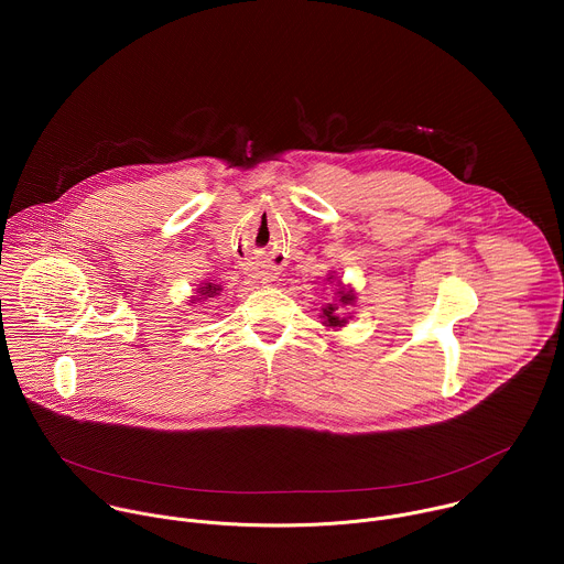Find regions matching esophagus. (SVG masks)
<instances>
[{
    "instance_id": "1",
    "label": "esophagus",
    "mask_w": 564,
    "mask_h": 564,
    "mask_svg": "<svg viewBox=\"0 0 564 564\" xmlns=\"http://www.w3.org/2000/svg\"><path fill=\"white\" fill-rule=\"evenodd\" d=\"M274 279H276V276H274V274H268V276H265V279H263V281H274Z\"/></svg>"
}]
</instances>
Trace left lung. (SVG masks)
<instances>
[{"label":"left lung","mask_w":564,"mask_h":564,"mask_svg":"<svg viewBox=\"0 0 564 564\" xmlns=\"http://www.w3.org/2000/svg\"><path fill=\"white\" fill-rule=\"evenodd\" d=\"M339 296H341V299H339L341 303H350V301L355 299L350 292H344V290H339ZM324 316H326V324H328V326H344V324H346V318L335 312V305H333V303L324 307Z\"/></svg>","instance_id":"left-lung-1"}]
</instances>
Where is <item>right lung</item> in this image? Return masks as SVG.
<instances>
[{
    "mask_svg": "<svg viewBox=\"0 0 564 564\" xmlns=\"http://www.w3.org/2000/svg\"><path fill=\"white\" fill-rule=\"evenodd\" d=\"M200 290V299H207V296H216L218 294V285H214V283H205L203 288H198Z\"/></svg>",
    "mask_w": 564,
    "mask_h": 564,
    "instance_id": "right-lung-1",
    "label": "right lung"
}]
</instances>
